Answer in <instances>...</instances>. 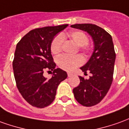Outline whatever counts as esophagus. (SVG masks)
Segmentation results:
<instances>
[{
  "mask_svg": "<svg viewBox=\"0 0 129 129\" xmlns=\"http://www.w3.org/2000/svg\"><path fill=\"white\" fill-rule=\"evenodd\" d=\"M67 74H68V77H71V76L73 75V73H71V72H68Z\"/></svg>",
  "mask_w": 129,
  "mask_h": 129,
  "instance_id": "obj_1",
  "label": "esophagus"
}]
</instances>
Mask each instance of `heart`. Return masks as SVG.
Returning <instances> with one entry per match:
<instances>
[{"label":"heart","instance_id":"1","mask_svg":"<svg viewBox=\"0 0 129 129\" xmlns=\"http://www.w3.org/2000/svg\"><path fill=\"white\" fill-rule=\"evenodd\" d=\"M68 36L74 43L80 46V49L82 51L84 52L88 51V37L86 36L85 33L80 30H75L71 32ZM63 38H65L64 35H58L53 39L50 47L51 52L53 54H58L61 52L63 43ZM83 62V58L80 55L75 56L63 55L58 57L57 59L58 67L67 71L73 70L74 68L82 64Z\"/></svg>","mask_w":129,"mask_h":129}]
</instances>
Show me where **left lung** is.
<instances>
[{
  "label": "left lung",
  "mask_w": 129,
  "mask_h": 129,
  "mask_svg": "<svg viewBox=\"0 0 129 129\" xmlns=\"http://www.w3.org/2000/svg\"><path fill=\"white\" fill-rule=\"evenodd\" d=\"M72 28L86 31L94 44L92 55L80 69L86 74L91 73L89 79L80 76V84L73 89L75 98L81 105L91 107L101 102L107 94L112 82L115 54L112 36L101 27L91 24L71 25Z\"/></svg>",
  "instance_id": "1"
}]
</instances>
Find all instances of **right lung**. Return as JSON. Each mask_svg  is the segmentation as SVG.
<instances>
[{
	"label": "right lung",
	"instance_id": "obj_1",
	"mask_svg": "<svg viewBox=\"0 0 129 129\" xmlns=\"http://www.w3.org/2000/svg\"><path fill=\"white\" fill-rule=\"evenodd\" d=\"M68 24L36 28L17 43L12 66L17 86L27 102L38 108L49 105L55 99L58 84L67 77L66 72L55 69L51 54L54 37ZM45 70L53 71L50 78L44 77Z\"/></svg>",
	"mask_w": 129,
	"mask_h": 129
}]
</instances>
